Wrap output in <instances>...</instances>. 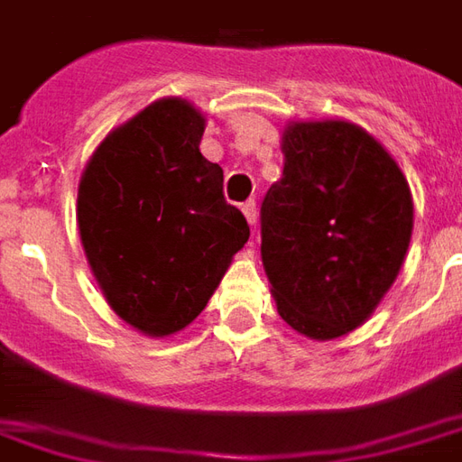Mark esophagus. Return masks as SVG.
Here are the masks:
<instances>
[{"label": "esophagus", "mask_w": 462, "mask_h": 462, "mask_svg": "<svg viewBox=\"0 0 462 462\" xmlns=\"http://www.w3.org/2000/svg\"><path fill=\"white\" fill-rule=\"evenodd\" d=\"M242 212H245V217H247V222H250V225H254V222H257V205H254V199H247V202L242 205Z\"/></svg>", "instance_id": "1"}]
</instances>
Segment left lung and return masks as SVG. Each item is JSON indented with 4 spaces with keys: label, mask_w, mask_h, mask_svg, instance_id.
Returning a JSON list of instances; mask_svg holds the SVG:
<instances>
[{
    "label": "left lung",
    "mask_w": 462,
    "mask_h": 462,
    "mask_svg": "<svg viewBox=\"0 0 462 462\" xmlns=\"http://www.w3.org/2000/svg\"><path fill=\"white\" fill-rule=\"evenodd\" d=\"M282 177L263 199V267L280 318L310 340L357 330L388 295L412 235L393 154L347 119L282 130Z\"/></svg>",
    "instance_id": "obj_1"
}]
</instances>
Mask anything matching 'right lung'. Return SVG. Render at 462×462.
Instances as JSON below:
<instances>
[{"mask_svg":"<svg viewBox=\"0 0 462 462\" xmlns=\"http://www.w3.org/2000/svg\"><path fill=\"white\" fill-rule=\"evenodd\" d=\"M208 117L162 97L97 144L77 189V225L97 285L147 337L185 330L250 237L225 202L222 167L199 152Z\"/></svg>","mask_w":462,"mask_h":462,"instance_id":"1","label":"right lung"}]
</instances>
